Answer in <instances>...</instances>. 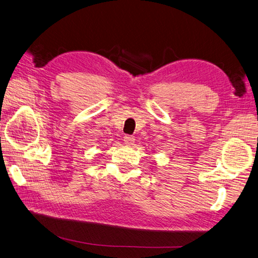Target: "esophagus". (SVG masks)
<instances>
[{
	"label": "esophagus",
	"instance_id": "esophagus-1",
	"mask_svg": "<svg viewBox=\"0 0 258 258\" xmlns=\"http://www.w3.org/2000/svg\"><path fill=\"white\" fill-rule=\"evenodd\" d=\"M135 137L134 136H130V135H126L123 137V141H124V143L126 144H128V145H131V144H134V142H135Z\"/></svg>",
	"mask_w": 258,
	"mask_h": 258
}]
</instances>
